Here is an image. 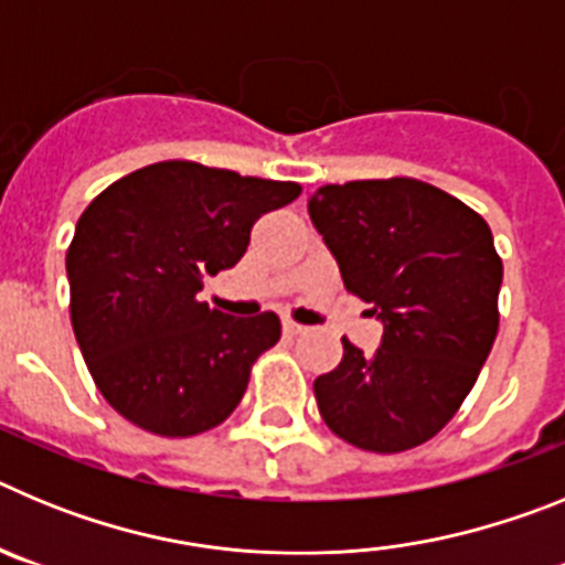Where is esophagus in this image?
<instances>
[{
	"label": "esophagus",
	"mask_w": 565,
	"mask_h": 565,
	"mask_svg": "<svg viewBox=\"0 0 565 565\" xmlns=\"http://www.w3.org/2000/svg\"><path fill=\"white\" fill-rule=\"evenodd\" d=\"M282 331H286L288 337H297V333H302L306 328L299 326V322H294V319H282Z\"/></svg>",
	"instance_id": "esophagus-1"
}]
</instances>
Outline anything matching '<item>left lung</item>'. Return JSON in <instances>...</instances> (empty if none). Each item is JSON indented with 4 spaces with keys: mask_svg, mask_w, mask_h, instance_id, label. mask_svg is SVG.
<instances>
[{
    "mask_svg": "<svg viewBox=\"0 0 565 565\" xmlns=\"http://www.w3.org/2000/svg\"><path fill=\"white\" fill-rule=\"evenodd\" d=\"M308 214L344 288L384 328L373 353L342 339V362L313 382L319 413L359 450H413L456 416L495 342L503 266L492 232L416 178L328 183Z\"/></svg>",
    "mask_w": 565,
    "mask_h": 565,
    "instance_id": "8db88e82",
    "label": "left lung"
}]
</instances>
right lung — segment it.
Wrapping results in <instances>:
<instances>
[{
  "label": "right lung",
  "instance_id": "obj_1",
  "mask_svg": "<svg viewBox=\"0 0 565 565\" xmlns=\"http://www.w3.org/2000/svg\"><path fill=\"white\" fill-rule=\"evenodd\" d=\"M291 181L194 161L127 174L84 209L67 248L70 319L102 396L141 430L189 438L226 422L277 313L228 317L203 277L237 266L252 226L297 201Z\"/></svg>",
  "mask_w": 565,
  "mask_h": 565
}]
</instances>
